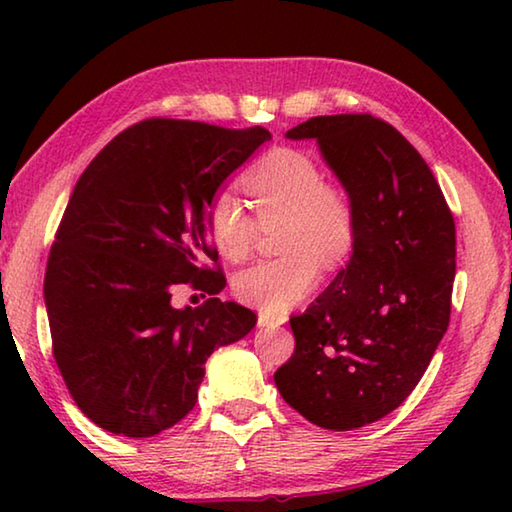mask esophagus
<instances>
[{"mask_svg":"<svg viewBox=\"0 0 512 512\" xmlns=\"http://www.w3.org/2000/svg\"><path fill=\"white\" fill-rule=\"evenodd\" d=\"M257 323H259V327H277V325H282V318H273V316H268V314H259Z\"/></svg>","mask_w":512,"mask_h":512,"instance_id":"34e87169","label":"esophagus"}]
</instances>
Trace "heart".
I'll list each match as a JSON object with an SVG mask.
<instances>
[{
    "mask_svg": "<svg viewBox=\"0 0 512 512\" xmlns=\"http://www.w3.org/2000/svg\"><path fill=\"white\" fill-rule=\"evenodd\" d=\"M241 187L255 216L232 194L207 207V232L230 262L253 253L259 228H275L282 257L244 268L232 280L235 296L266 314H282L316 287L323 264L341 266L357 239V212L341 185L323 178L318 162L298 149H273L250 167Z\"/></svg>",
    "mask_w": 512,
    "mask_h": 512,
    "instance_id": "heart-1",
    "label": "heart"
}]
</instances>
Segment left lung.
<instances>
[{"label":"left lung","instance_id":"1","mask_svg":"<svg viewBox=\"0 0 512 512\" xmlns=\"http://www.w3.org/2000/svg\"><path fill=\"white\" fill-rule=\"evenodd\" d=\"M287 137L318 142L352 198L357 239L348 266L291 316L296 350L275 386L318 427L359 429L411 395L447 332L454 216L429 164L384 119L311 117Z\"/></svg>","mask_w":512,"mask_h":512}]
</instances>
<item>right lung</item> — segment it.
<instances>
[{
	"mask_svg": "<svg viewBox=\"0 0 512 512\" xmlns=\"http://www.w3.org/2000/svg\"><path fill=\"white\" fill-rule=\"evenodd\" d=\"M271 133L144 119L76 183L47 259L51 350L69 395L117 436L149 438L194 409L210 354L255 327L237 302L171 307L180 284L225 287L207 235L216 189Z\"/></svg>",
	"mask_w": 512,
	"mask_h": 512,
	"instance_id": "right-lung-1",
	"label": "right lung"
}]
</instances>
